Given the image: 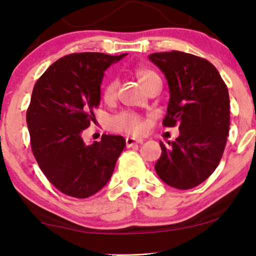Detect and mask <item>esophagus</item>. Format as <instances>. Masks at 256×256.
Segmentation results:
<instances>
[{"mask_svg":"<svg viewBox=\"0 0 256 256\" xmlns=\"http://www.w3.org/2000/svg\"><path fill=\"white\" fill-rule=\"evenodd\" d=\"M143 140H138V138H126V146H127V148H130V146L138 144V143H142Z\"/></svg>","mask_w":256,"mask_h":256,"instance_id":"esophagus-1","label":"esophagus"}]
</instances>
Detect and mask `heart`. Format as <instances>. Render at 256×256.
<instances>
[{
    "label": "heart",
    "instance_id": "heart-1",
    "mask_svg": "<svg viewBox=\"0 0 256 256\" xmlns=\"http://www.w3.org/2000/svg\"><path fill=\"white\" fill-rule=\"evenodd\" d=\"M134 76L138 79L140 85L143 87V90H146L150 84L154 80L158 79L160 76H157L152 70L146 68H136L134 70ZM118 82L115 79H112L108 82L104 87L102 98L104 101H112L114 99L115 94H116ZM110 129L115 132H122V134H132V135H140L144 130V124H143L142 118L134 112H121L114 116L110 118Z\"/></svg>",
    "mask_w": 256,
    "mask_h": 256
}]
</instances>
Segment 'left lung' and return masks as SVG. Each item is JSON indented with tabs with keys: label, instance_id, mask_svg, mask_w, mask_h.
<instances>
[{
	"label": "left lung",
	"instance_id": "left-lung-1",
	"mask_svg": "<svg viewBox=\"0 0 256 256\" xmlns=\"http://www.w3.org/2000/svg\"><path fill=\"white\" fill-rule=\"evenodd\" d=\"M149 59L169 84L163 126L180 129L170 148L160 142L155 170L164 183L188 190L208 180L222 157L230 130L228 90L218 70L198 56L171 51Z\"/></svg>",
	"mask_w": 256,
	"mask_h": 256
}]
</instances>
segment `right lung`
Wrapping results in <instances>:
<instances>
[{"mask_svg": "<svg viewBox=\"0 0 256 256\" xmlns=\"http://www.w3.org/2000/svg\"><path fill=\"white\" fill-rule=\"evenodd\" d=\"M80 52L54 62L34 86L26 110L30 144L40 170L54 186L70 197L87 198L113 174L124 150L122 136L102 135L86 146L82 138L100 104L104 72L124 58Z\"/></svg>", "mask_w": 256, "mask_h": 256, "instance_id": "obj_1", "label": "right lung"}]
</instances>
